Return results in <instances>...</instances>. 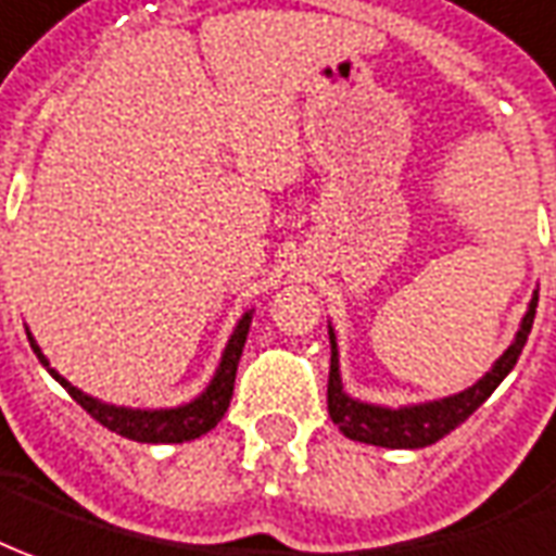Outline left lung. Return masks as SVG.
Instances as JSON below:
<instances>
[{"instance_id": "8db88e82", "label": "left lung", "mask_w": 556, "mask_h": 556, "mask_svg": "<svg viewBox=\"0 0 556 556\" xmlns=\"http://www.w3.org/2000/svg\"><path fill=\"white\" fill-rule=\"evenodd\" d=\"M535 305H539V293H533L530 308L520 320V329L515 332V342L503 351V357L493 363V369L478 378L472 388L460 390L454 396L432 402H417V405H400V408H388V405H372V402H359L348 396L342 388V375H339V344H336V332L329 327V384H327V408L332 424L354 442H366V445L378 447H427L439 439H445L447 432L457 430L466 417L476 412L481 402L488 400L493 390L503 384V378L518 363L520 351L527 344V336L533 329Z\"/></svg>"}]
</instances>
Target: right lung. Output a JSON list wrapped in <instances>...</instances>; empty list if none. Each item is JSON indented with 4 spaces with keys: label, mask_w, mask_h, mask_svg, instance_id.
Returning a JSON list of instances; mask_svg holds the SVG:
<instances>
[{
    "label": "right lung",
    "mask_w": 556,
    "mask_h": 556,
    "mask_svg": "<svg viewBox=\"0 0 556 556\" xmlns=\"http://www.w3.org/2000/svg\"><path fill=\"white\" fill-rule=\"evenodd\" d=\"M251 317L254 312H244L241 320L232 329L227 348H224V357H220V366L214 372L212 384L199 393L193 402H184L178 408H126V405H111V402L96 400V396H87L84 390H78L75 384H68L63 375L51 369L48 357L41 354V348L36 344V339L29 336V344L36 351V357L41 359V366L68 390V396L78 402L80 408L90 417H96L102 427H109L111 432L124 435V439H132V442H148V445H178V442H190V439H199L208 430H214L220 424V417L227 415L229 400H232V388H236V369H239L241 348H244V339H248V329H251Z\"/></svg>",
    "instance_id": "1"
}]
</instances>
